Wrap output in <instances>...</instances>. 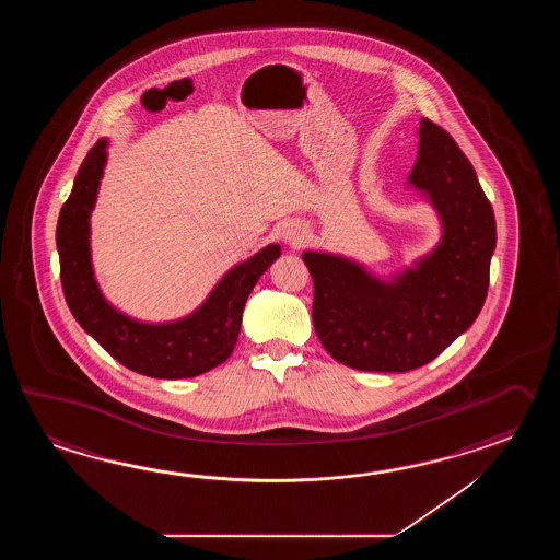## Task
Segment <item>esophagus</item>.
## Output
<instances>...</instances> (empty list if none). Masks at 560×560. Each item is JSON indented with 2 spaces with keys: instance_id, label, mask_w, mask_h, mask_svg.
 <instances>
[{
  "instance_id": "1",
  "label": "esophagus",
  "mask_w": 560,
  "mask_h": 560,
  "mask_svg": "<svg viewBox=\"0 0 560 560\" xmlns=\"http://www.w3.org/2000/svg\"><path fill=\"white\" fill-rule=\"evenodd\" d=\"M282 238H284L285 244H288L290 248H294V250H296V248H304V246H306L310 234L304 224H300V222H290V224L284 228V232H282Z\"/></svg>"
}]
</instances>
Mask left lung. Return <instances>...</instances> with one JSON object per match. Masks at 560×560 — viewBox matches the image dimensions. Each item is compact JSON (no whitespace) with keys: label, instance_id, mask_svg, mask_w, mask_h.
<instances>
[{"label":"left lung","instance_id":"1","mask_svg":"<svg viewBox=\"0 0 560 560\" xmlns=\"http://www.w3.org/2000/svg\"><path fill=\"white\" fill-rule=\"evenodd\" d=\"M410 182L442 218L441 244L394 282L346 258L304 252L314 282L312 320L328 354L366 372L429 364L476 320L497 246L492 206L453 136L422 118Z\"/></svg>","mask_w":560,"mask_h":560}]
</instances>
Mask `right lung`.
I'll return each instance as SVG.
<instances>
[{"label":"right lung","mask_w":560,"mask_h":560,"mask_svg":"<svg viewBox=\"0 0 560 560\" xmlns=\"http://www.w3.org/2000/svg\"><path fill=\"white\" fill-rule=\"evenodd\" d=\"M106 140L85 155L72 194L61 206L56 242L63 296L85 332L126 369L152 378H191L222 364L234 350L244 304L268 266L280 256L270 244L228 272L200 308L172 324H140L107 304L90 260V212L106 164Z\"/></svg>","instance_id":"1"}]
</instances>
